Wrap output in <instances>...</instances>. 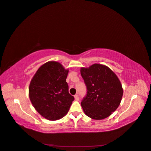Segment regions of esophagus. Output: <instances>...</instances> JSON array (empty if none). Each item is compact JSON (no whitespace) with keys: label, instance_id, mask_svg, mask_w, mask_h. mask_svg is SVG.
<instances>
[{"label":"esophagus","instance_id":"esophagus-1","mask_svg":"<svg viewBox=\"0 0 151 151\" xmlns=\"http://www.w3.org/2000/svg\"><path fill=\"white\" fill-rule=\"evenodd\" d=\"M74 98H75V100H76V101H78V100H79V96H78V94H76L75 96H74Z\"/></svg>","mask_w":151,"mask_h":151}]
</instances>
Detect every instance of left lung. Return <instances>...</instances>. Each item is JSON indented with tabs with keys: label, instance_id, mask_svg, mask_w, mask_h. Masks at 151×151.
Listing matches in <instances>:
<instances>
[{
	"label": "left lung",
	"instance_id": "obj_1",
	"mask_svg": "<svg viewBox=\"0 0 151 151\" xmlns=\"http://www.w3.org/2000/svg\"><path fill=\"white\" fill-rule=\"evenodd\" d=\"M80 72L87 89L81 103L85 115L95 120L108 117L117 109L123 95L118 77L109 67L100 64L81 68Z\"/></svg>",
	"mask_w": 151,
	"mask_h": 151
}]
</instances>
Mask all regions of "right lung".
I'll return each instance as SVG.
<instances>
[{
	"instance_id": "1",
	"label": "right lung",
	"mask_w": 151,
	"mask_h": 151,
	"mask_svg": "<svg viewBox=\"0 0 151 151\" xmlns=\"http://www.w3.org/2000/svg\"><path fill=\"white\" fill-rule=\"evenodd\" d=\"M68 72L60 63L49 61L39 68L30 81V101L46 119L56 121L63 118L74 100L69 93L66 81Z\"/></svg>"
}]
</instances>
